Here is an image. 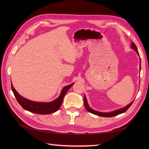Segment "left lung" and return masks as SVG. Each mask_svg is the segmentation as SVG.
<instances>
[{"label": "left lung", "instance_id": "1", "mask_svg": "<svg viewBox=\"0 0 149 149\" xmlns=\"http://www.w3.org/2000/svg\"><path fill=\"white\" fill-rule=\"evenodd\" d=\"M131 48L132 49H134L135 51H136L138 55H139V53L138 52V50H137V47L136 45H135L134 43H132L131 44ZM141 70V63H140V70ZM134 101L131 102L130 104H129L128 105L126 106L125 107L122 108V109H118V110H116V111H114L112 112H106V113H104V112H98V111H94L93 110V109H91V107H90L88 105V101H87V99L86 97V96H84V106L86 107V110L91 112V113L92 114H94L95 115H97V116H101V117H106V118H110V117H113V116H117V115H119L120 114H122V113H124V112H125L126 111H127L129 108L130 107V106L132 105V104L133 103Z\"/></svg>", "mask_w": 149, "mask_h": 149}]
</instances>
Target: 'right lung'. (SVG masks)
Wrapping results in <instances>:
<instances>
[{"label":"right lung","mask_w":149,"mask_h":149,"mask_svg":"<svg viewBox=\"0 0 149 149\" xmlns=\"http://www.w3.org/2000/svg\"><path fill=\"white\" fill-rule=\"evenodd\" d=\"M74 83H72L68 86H66L62 89L60 96L55 100L50 102H35L27 100L24 97L21 96L20 94L13 88L12 84L11 83L12 90L14 94L17 101L20 104V105L24 108V109L30 111L33 113L39 114H49L53 113L58 110L60 107L66 93L68 91L69 89L73 86Z\"/></svg>","instance_id":"add662e5"}]
</instances>
